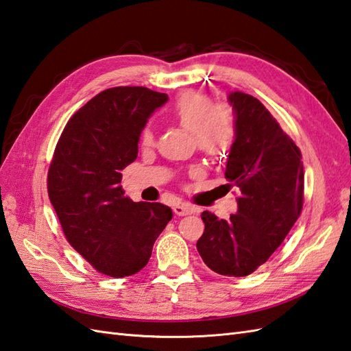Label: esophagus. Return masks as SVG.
<instances>
[{
	"label": "esophagus",
	"mask_w": 351,
	"mask_h": 351,
	"mask_svg": "<svg viewBox=\"0 0 351 351\" xmlns=\"http://www.w3.org/2000/svg\"><path fill=\"white\" fill-rule=\"evenodd\" d=\"M173 213L179 217H182L195 213V209L191 205H189V203H176V205H173Z\"/></svg>",
	"instance_id": "obj_1"
}]
</instances>
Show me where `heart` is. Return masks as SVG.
I'll use <instances>...</instances> for the list:
<instances>
[{
  "instance_id": "heart-1",
  "label": "heart",
  "mask_w": 351,
  "mask_h": 351,
  "mask_svg": "<svg viewBox=\"0 0 351 351\" xmlns=\"http://www.w3.org/2000/svg\"><path fill=\"white\" fill-rule=\"evenodd\" d=\"M169 115L179 125L193 132L203 152L218 157L230 151L236 137V122L227 104H213L209 95L190 89L179 94L170 104ZM152 141V132L145 128L141 134V143L149 146Z\"/></svg>"
}]
</instances>
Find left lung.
<instances>
[{"label":"left lung","mask_w":351,"mask_h":351,"mask_svg":"<svg viewBox=\"0 0 351 351\" xmlns=\"http://www.w3.org/2000/svg\"><path fill=\"white\" fill-rule=\"evenodd\" d=\"M236 137L226 161L227 186L239 193L230 219L202 213L197 251L226 276H247L286 239L304 205V165L295 142L256 97L229 94Z\"/></svg>","instance_id":"left-lung-1"}]
</instances>
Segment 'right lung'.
<instances>
[{"label": "right lung", "mask_w": 351, "mask_h": 351, "mask_svg": "<svg viewBox=\"0 0 351 351\" xmlns=\"http://www.w3.org/2000/svg\"><path fill=\"white\" fill-rule=\"evenodd\" d=\"M167 94L145 86L104 89L73 115L47 173V193L70 245L97 271L122 278L149 262L172 219L161 203L133 202L119 185L137 143Z\"/></svg>", "instance_id": "1"}]
</instances>
